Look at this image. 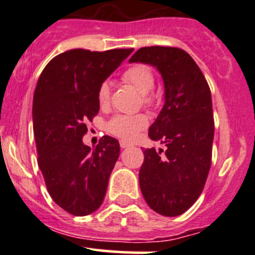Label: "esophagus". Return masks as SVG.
I'll return each instance as SVG.
<instances>
[{
	"label": "esophagus",
	"instance_id": "1",
	"mask_svg": "<svg viewBox=\"0 0 255 255\" xmlns=\"http://www.w3.org/2000/svg\"><path fill=\"white\" fill-rule=\"evenodd\" d=\"M120 145H121V148L125 149V148H128V146H130V144L127 143V142H125V140H121Z\"/></svg>",
	"mask_w": 255,
	"mask_h": 255
}]
</instances>
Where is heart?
<instances>
[{
	"instance_id": "heart-1",
	"label": "heart",
	"mask_w": 255,
	"mask_h": 255,
	"mask_svg": "<svg viewBox=\"0 0 255 255\" xmlns=\"http://www.w3.org/2000/svg\"><path fill=\"white\" fill-rule=\"evenodd\" d=\"M123 80L126 82H129L130 85L135 87L140 94L143 95V102L145 105H150L153 99L149 95V92L154 87V75L153 71L146 65H133L125 71ZM111 96V87L109 82H102L99 87L97 97L99 102L104 106L109 102ZM148 125V120L144 115H116L107 122V130L113 135L122 138L126 140L134 139L135 135L139 130H142Z\"/></svg>"
}]
</instances>
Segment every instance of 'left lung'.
<instances>
[{
    "mask_svg": "<svg viewBox=\"0 0 255 255\" xmlns=\"http://www.w3.org/2000/svg\"><path fill=\"white\" fill-rule=\"evenodd\" d=\"M129 63L154 66L163 78L164 106L149 127V138L165 144L145 149L139 186L145 202L156 213L175 217L189 210L204 190L212 156V99L208 84L185 50L145 47Z\"/></svg>",
    "mask_w": 255,
    "mask_h": 255,
    "instance_id": "8db88e82",
    "label": "left lung"
}]
</instances>
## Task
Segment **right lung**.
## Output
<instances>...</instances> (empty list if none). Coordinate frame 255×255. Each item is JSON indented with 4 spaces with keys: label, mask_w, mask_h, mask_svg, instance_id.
I'll list each match as a JSON object with an SVG mask.
<instances>
[{
    "label": "right lung",
    "mask_w": 255,
    "mask_h": 255,
    "mask_svg": "<svg viewBox=\"0 0 255 255\" xmlns=\"http://www.w3.org/2000/svg\"><path fill=\"white\" fill-rule=\"evenodd\" d=\"M133 49L90 51L71 49L51 59L33 96V129L38 165L49 195L74 216L102 205L120 156L117 139L105 135L91 149L82 137L99 113V87Z\"/></svg>",
    "instance_id": "obj_1"
}]
</instances>
